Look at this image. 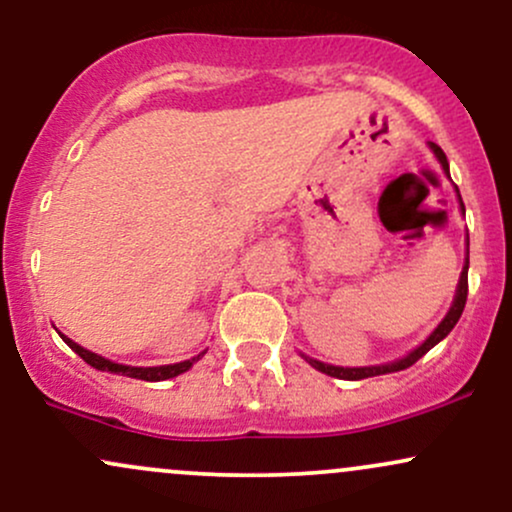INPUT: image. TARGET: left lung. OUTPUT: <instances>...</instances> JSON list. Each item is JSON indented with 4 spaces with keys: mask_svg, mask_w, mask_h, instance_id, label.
Masks as SVG:
<instances>
[{
    "mask_svg": "<svg viewBox=\"0 0 512 512\" xmlns=\"http://www.w3.org/2000/svg\"><path fill=\"white\" fill-rule=\"evenodd\" d=\"M429 147H432V152L436 155V159H439L443 171H446L448 176V159L446 155H443V150L436 143H429ZM455 193H458V186H455ZM458 200H460V209L465 212V205H463V197H460L458 193ZM467 269H470V240H467V257H465V267H463V274H460V281H458V291H455V298H453V305L451 310H448V315L443 317V322L436 326V329L429 334L427 341L422 343V346H417L412 353H408L405 357H400V360L396 362H389V365H377V367H334V365H326V362H319L315 360V357H307L303 355L307 362H310L312 367L319 369V372L329 374V377H336V379H348V381H357V379H367V377H379V374H389V372H400V369H408L410 365H415L417 360L424 353H429L436 343L443 341L448 334L453 331V326L458 324L460 315H463L465 310V303H467Z\"/></svg>",
    "mask_w": 512,
    "mask_h": 512,
    "instance_id": "1",
    "label": "left lung"
}]
</instances>
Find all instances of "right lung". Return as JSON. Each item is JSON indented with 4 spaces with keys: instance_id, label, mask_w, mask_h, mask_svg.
Here are the masks:
<instances>
[{
    "instance_id": "1",
    "label": "right lung",
    "mask_w": 512,
    "mask_h": 512,
    "mask_svg": "<svg viewBox=\"0 0 512 512\" xmlns=\"http://www.w3.org/2000/svg\"><path fill=\"white\" fill-rule=\"evenodd\" d=\"M64 338V343L69 346L73 353H78L83 357L85 362H88L90 367L100 369V372H112V374H121V377H131V379H143V381H164V379H171V377H178V374L188 372L190 367L195 365L197 360H200L202 355L200 353L197 357H190L186 362H176V365H162V367H128V365H119V362H112L107 360V357L97 355V353H90V350H85L83 346H78V343H73L71 338H66L64 334H59Z\"/></svg>"
}]
</instances>
